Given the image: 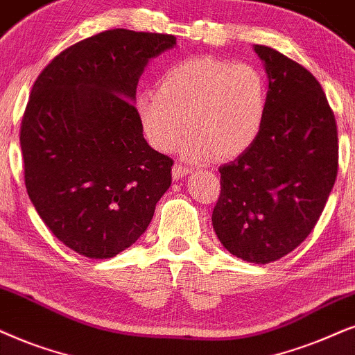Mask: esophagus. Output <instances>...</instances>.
Instances as JSON below:
<instances>
[{
	"label": "esophagus",
	"mask_w": 355,
	"mask_h": 355,
	"mask_svg": "<svg viewBox=\"0 0 355 355\" xmlns=\"http://www.w3.org/2000/svg\"><path fill=\"white\" fill-rule=\"evenodd\" d=\"M190 172H191V168L187 167V165H183V164H175L172 168V175H173L175 180H178V178H182L183 175H188Z\"/></svg>",
	"instance_id": "obj_1"
}]
</instances>
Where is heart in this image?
I'll use <instances>...</instances> for the list:
<instances>
[{"label": "heart", "mask_w": 355, "mask_h": 355, "mask_svg": "<svg viewBox=\"0 0 355 355\" xmlns=\"http://www.w3.org/2000/svg\"><path fill=\"white\" fill-rule=\"evenodd\" d=\"M268 100V82L257 67L198 55L167 67L155 92L136 96V111L147 141L159 152L172 150L187 128V155L231 160L257 142Z\"/></svg>", "instance_id": "b5f03b06"}]
</instances>
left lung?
<instances>
[{"label":"left lung","mask_w":355,"mask_h":355,"mask_svg":"<svg viewBox=\"0 0 355 355\" xmlns=\"http://www.w3.org/2000/svg\"><path fill=\"white\" fill-rule=\"evenodd\" d=\"M255 52L268 75L267 119L257 142L219 167L211 219L232 255L270 263L316 226L338 177L339 144L334 111L313 73L275 49Z\"/></svg>","instance_id":"1"}]
</instances>
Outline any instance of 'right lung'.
Returning <instances> with one entry per match:
<instances>
[{"label":"right lung","mask_w":355,"mask_h":355,"mask_svg":"<svg viewBox=\"0 0 355 355\" xmlns=\"http://www.w3.org/2000/svg\"><path fill=\"white\" fill-rule=\"evenodd\" d=\"M177 44L110 29L80 40L39 73L21 121L26 190L58 241L110 259L147 230L173 160L147 144L136 106L149 58Z\"/></svg>","instance_id":"1"}]
</instances>
